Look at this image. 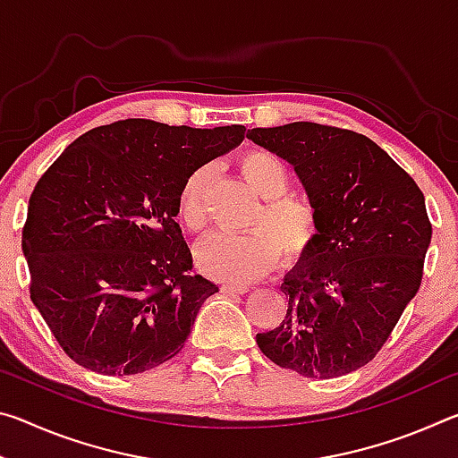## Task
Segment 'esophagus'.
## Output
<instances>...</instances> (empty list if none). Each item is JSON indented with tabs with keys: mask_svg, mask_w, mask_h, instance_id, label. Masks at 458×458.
I'll return each instance as SVG.
<instances>
[{
	"mask_svg": "<svg viewBox=\"0 0 458 458\" xmlns=\"http://www.w3.org/2000/svg\"><path fill=\"white\" fill-rule=\"evenodd\" d=\"M220 291L226 293V294H244V293H248V286H244V284H222Z\"/></svg>",
	"mask_w": 458,
	"mask_h": 458,
	"instance_id": "esophagus-1",
	"label": "esophagus"
}]
</instances>
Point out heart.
Returning a JSON list of instances; mask_svg holds the SVG:
<instances>
[{
  "label": "heart",
  "mask_w": 458,
  "mask_h": 458,
  "mask_svg": "<svg viewBox=\"0 0 458 458\" xmlns=\"http://www.w3.org/2000/svg\"><path fill=\"white\" fill-rule=\"evenodd\" d=\"M240 174L252 191L262 198L250 218L246 234H216L201 240L196 259L208 276L248 284L267 275L278 257L297 262L311 250L319 214L311 199L291 191V172L278 155L267 149H248L238 159ZM212 180V167L201 165L185 177L177 196V214L190 230L206 224V193Z\"/></svg>",
  "instance_id": "obj_1"
}]
</instances>
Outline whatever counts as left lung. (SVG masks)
I'll use <instances>...</instances> for the list:
<instances>
[{"mask_svg": "<svg viewBox=\"0 0 458 458\" xmlns=\"http://www.w3.org/2000/svg\"><path fill=\"white\" fill-rule=\"evenodd\" d=\"M246 137L289 161L319 214L315 244L281 284L286 317L259 333L260 352L305 377L352 374L420 289L432 238L424 193L355 131L299 121Z\"/></svg>", "mask_w": 458, "mask_h": 458, "instance_id": "obj_1", "label": "left lung"}]
</instances>
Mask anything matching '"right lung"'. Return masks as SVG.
I'll return each mask as SVG.
<instances>
[{
  "label": "right lung",
  "mask_w": 458,
  "mask_h": 458,
  "mask_svg": "<svg viewBox=\"0 0 458 458\" xmlns=\"http://www.w3.org/2000/svg\"><path fill=\"white\" fill-rule=\"evenodd\" d=\"M244 133L125 119L87 131L40 177L21 230L30 297L72 361L133 376L182 352L218 286L191 273L177 196Z\"/></svg>",
  "instance_id": "right-lung-1"
}]
</instances>
